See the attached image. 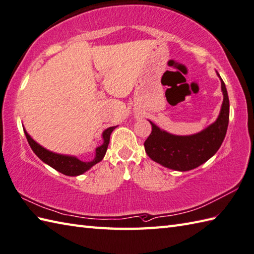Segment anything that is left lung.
Here are the masks:
<instances>
[{
  "label": "left lung",
  "instance_id": "obj_1",
  "mask_svg": "<svg viewBox=\"0 0 254 254\" xmlns=\"http://www.w3.org/2000/svg\"><path fill=\"white\" fill-rule=\"evenodd\" d=\"M219 76V74H218ZM224 101L217 120L194 135L178 136L167 133L153 122L152 132L144 143L145 150L156 163L169 169L188 171L201 166L216 154L227 132L229 122V98L222 77Z\"/></svg>",
  "mask_w": 254,
  "mask_h": 254
}]
</instances>
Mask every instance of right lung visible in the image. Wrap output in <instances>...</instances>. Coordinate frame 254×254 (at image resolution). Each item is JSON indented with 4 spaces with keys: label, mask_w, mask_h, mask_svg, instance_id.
I'll return each mask as SVG.
<instances>
[{
    "label": "right lung",
    "mask_w": 254,
    "mask_h": 254,
    "mask_svg": "<svg viewBox=\"0 0 254 254\" xmlns=\"http://www.w3.org/2000/svg\"><path fill=\"white\" fill-rule=\"evenodd\" d=\"M116 127H108L107 130H105L104 133H102V137H104V144H102L101 146L96 148V156L91 161H82L76 157H73V156H65V155L52 153V152H50V150L44 148L42 146H40L39 144L36 143L34 139H32L28 135V133L26 132L25 128H24V132H25L26 138H27V141H28V144L30 145L31 149L34 150V153L42 161H44V163L48 164L50 167H52V168H55L56 170L61 172V174H63V175L78 176V175L84 174L85 171H87L94 165H96L97 163H99L100 160H102L104 156L106 155L108 145H109L111 133Z\"/></svg>",
    "instance_id": "right-lung-1"
}]
</instances>
